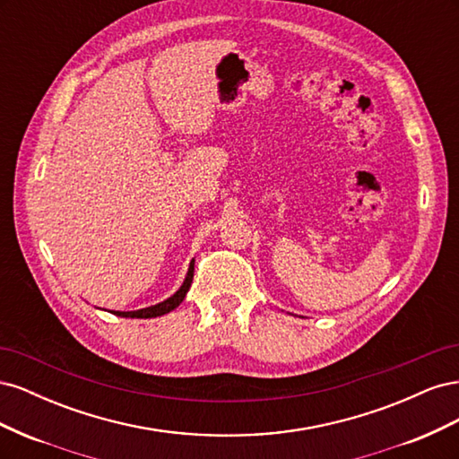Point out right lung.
<instances>
[{
    "label": "right lung",
    "instance_id": "right-lung-1",
    "mask_svg": "<svg viewBox=\"0 0 459 459\" xmlns=\"http://www.w3.org/2000/svg\"><path fill=\"white\" fill-rule=\"evenodd\" d=\"M193 264H195V260H191V264H189V270H187L184 285L179 287L176 290V295H172L170 299H166L164 302H159V304H155V307H149V308L134 310V312H113V314H117L120 317H157V316L172 312L176 307H179V304H182V300L186 299L187 290L191 287V281H193Z\"/></svg>",
    "mask_w": 459,
    "mask_h": 459
}]
</instances>
